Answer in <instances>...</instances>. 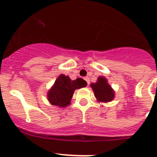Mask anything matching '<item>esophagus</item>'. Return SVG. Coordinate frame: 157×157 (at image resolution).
Returning <instances> with one entry per match:
<instances>
[{"label":"esophagus","mask_w":157,"mask_h":157,"mask_svg":"<svg viewBox=\"0 0 157 157\" xmlns=\"http://www.w3.org/2000/svg\"><path fill=\"white\" fill-rule=\"evenodd\" d=\"M85 80L86 81L87 84H88V85H90V78H89V77H86Z\"/></svg>","instance_id":"esophagus-1"}]
</instances>
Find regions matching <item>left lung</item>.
I'll return each mask as SVG.
<instances>
[{"instance_id": "left-lung-1", "label": "left lung", "mask_w": 157, "mask_h": 157, "mask_svg": "<svg viewBox=\"0 0 157 157\" xmlns=\"http://www.w3.org/2000/svg\"><path fill=\"white\" fill-rule=\"evenodd\" d=\"M90 86L94 90V96L98 99V101L109 102L114 99L115 92L108 83L106 78L100 76L98 78L97 82L91 83Z\"/></svg>"}]
</instances>
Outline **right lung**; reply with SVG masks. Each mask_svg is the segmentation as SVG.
<instances>
[{
    "label": "right lung",
    "instance_id": "right-lung-1",
    "mask_svg": "<svg viewBox=\"0 0 157 157\" xmlns=\"http://www.w3.org/2000/svg\"><path fill=\"white\" fill-rule=\"evenodd\" d=\"M86 82L81 78L71 80L68 76L60 75L48 90L47 98L52 105L64 108L71 104V100L76 89L86 87Z\"/></svg>",
    "mask_w": 157,
    "mask_h": 157
}]
</instances>
